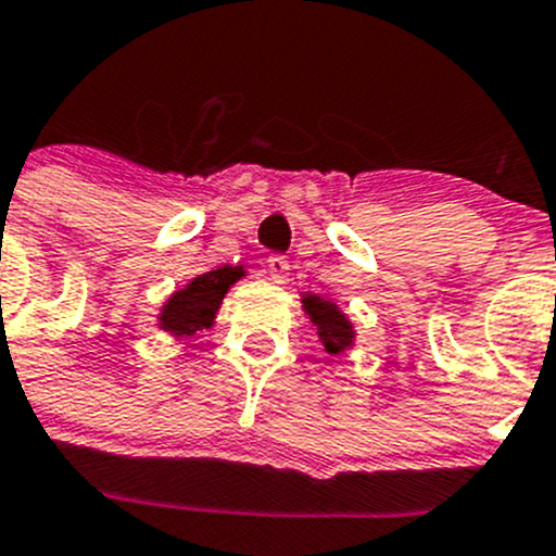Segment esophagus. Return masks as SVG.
Instances as JSON below:
<instances>
[{
    "label": "esophagus",
    "mask_w": 556,
    "mask_h": 556,
    "mask_svg": "<svg viewBox=\"0 0 556 556\" xmlns=\"http://www.w3.org/2000/svg\"><path fill=\"white\" fill-rule=\"evenodd\" d=\"M266 266H268V274H271L274 282H285V279H288L290 261L285 255H271L266 261Z\"/></svg>",
    "instance_id": "34e87169"
}]
</instances>
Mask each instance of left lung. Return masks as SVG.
I'll return each mask as SVG.
<instances>
[{
  "label": "left lung",
  "instance_id": "obj_1",
  "mask_svg": "<svg viewBox=\"0 0 556 556\" xmlns=\"http://www.w3.org/2000/svg\"><path fill=\"white\" fill-rule=\"evenodd\" d=\"M304 304H306V312H309L312 323L320 328V337L323 342H326L328 353H339L344 344H350L353 331H350V323L344 320V315L337 309V306L326 304V301L315 299V295H309Z\"/></svg>",
  "mask_w": 556,
  "mask_h": 556
}]
</instances>
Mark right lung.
<instances>
[{
    "instance_id": "obj_1",
    "label": "right lung",
    "mask_w": 556,
    "mask_h": 556,
    "mask_svg": "<svg viewBox=\"0 0 556 556\" xmlns=\"http://www.w3.org/2000/svg\"><path fill=\"white\" fill-rule=\"evenodd\" d=\"M241 274L244 271L239 266H223L217 271L198 277L190 288L179 290L165 304L163 326L176 333H192L203 326H212V317L223 304V295L228 293V288Z\"/></svg>"
}]
</instances>
